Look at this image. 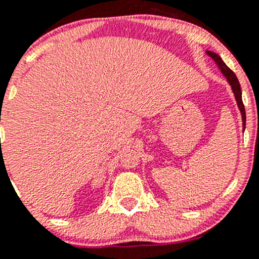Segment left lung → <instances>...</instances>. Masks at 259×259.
<instances>
[{"label": "left lung", "instance_id": "obj_1", "mask_svg": "<svg viewBox=\"0 0 259 259\" xmlns=\"http://www.w3.org/2000/svg\"><path fill=\"white\" fill-rule=\"evenodd\" d=\"M205 52H207L208 56H210L211 59L214 60V62L217 64L218 69L221 70V72L224 75V77H226L227 81H228V83L231 85L232 91H233V94H234V98H236L237 105H238L239 111H241L242 122H243V126H244L243 127V130H244L245 129V110H244V105H243V101H242V90H241V85H239V81H238V79H237L236 74H234V72L232 71V70L229 69L226 64H224V61L222 60V57L219 56L218 54H215V52H213V51H205Z\"/></svg>", "mask_w": 259, "mask_h": 259}]
</instances>
